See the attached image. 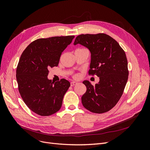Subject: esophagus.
Wrapping results in <instances>:
<instances>
[{"label": "esophagus", "mask_w": 150, "mask_h": 150, "mask_svg": "<svg viewBox=\"0 0 150 150\" xmlns=\"http://www.w3.org/2000/svg\"><path fill=\"white\" fill-rule=\"evenodd\" d=\"M77 84H78V83L75 82V81H72V82H71V86H74L76 85Z\"/></svg>", "instance_id": "esophagus-1"}]
</instances>
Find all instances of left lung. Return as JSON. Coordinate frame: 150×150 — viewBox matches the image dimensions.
<instances>
[{"label": "left lung", "instance_id": "left-lung-1", "mask_svg": "<svg viewBox=\"0 0 150 150\" xmlns=\"http://www.w3.org/2000/svg\"><path fill=\"white\" fill-rule=\"evenodd\" d=\"M81 44L91 52L89 74H96L99 82L93 86L84 81L86 92L81 98L83 106L94 113L108 112L123 93L129 72L125 52L116 40L106 34H81L74 44Z\"/></svg>", "mask_w": 150, "mask_h": 150}]
</instances>
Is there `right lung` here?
I'll use <instances>...</instances> for the list:
<instances>
[{"instance_id": "1", "label": "right lung", "mask_w": 150, "mask_h": 150, "mask_svg": "<svg viewBox=\"0 0 150 150\" xmlns=\"http://www.w3.org/2000/svg\"><path fill=\"white\" fill-rule=\"evenodd\" d=\"M74 35L38 39L22 52L16 70L18 88L24 102L40 116H50L60 110L70 83L62 79L55 83L47 78L50 67L57 66L64 50Z\"/></svg>"}]
</instances>
